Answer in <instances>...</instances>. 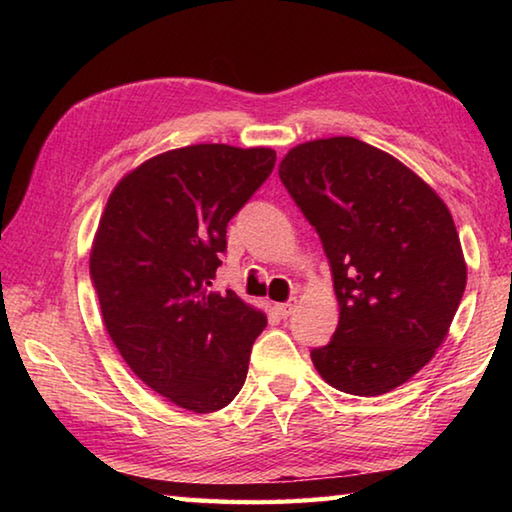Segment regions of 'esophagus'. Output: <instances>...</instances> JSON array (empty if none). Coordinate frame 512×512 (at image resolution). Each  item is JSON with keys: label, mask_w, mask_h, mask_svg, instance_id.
I'll list each match as a JSON object with an SVG mask.
<instances>
[{"label": "esophagus", "mask_w": 512, "mask_h": 512, "mask_svg": "<svg viewBox=\"0 0 512 512\" xmlns=\"http://www.w3.org/2000/svg\"><path fill=\"white\" fill-rule=\"evenodd\" d=\"M296 305H298L296 298H289L287 302H280V305H275L277 316H280V318H289V316L293 314V311H296Z\"/></svg>", "instance_id": "esophagus-1"}]
</instances>
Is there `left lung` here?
<instances>
[{"mask_svg": "<svg viewBox=\"0 0 512 512\" xmlns=\"http://www.w3.org/2000/svg\"><path fill=\"white\" fill-rule=\"evenodd\" d=\"M280 180L332 268L339 325L311 361L336 391L375 397L409 381L445 341L467 266L440 196L354 137L300 144Z\"/></svg>", "mask_w": 512, "mask_h": 512, "instance_id": "1", "label": "left lung"}]
</instances>
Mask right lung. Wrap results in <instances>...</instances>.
Instances as JSON below:
<instances>
[{
	"label": "right lung",
	"mask_w": 512,
	"mask_h": 512,
	"mask_svg": "<svg viewBox=\"0 0 512 512\" xmlns=\"http://www.w3.org/2000/svg\"><path fill=\"white\" fill-rule=\"evenodd\" d=\"M271 149L194 144L121 178L99 221L90 277L131 370L187 411L235 400L266 316L212 291L225 228L275 167Z\"/></svg>",
	"instance_id": "right-lung-1"
}]
</instances>
